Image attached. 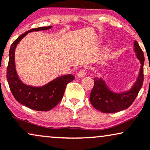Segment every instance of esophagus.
Masks as SVG:
<instances>
[{
	"label": "esophagus",
	"mask_w": 150,
	"mask_h": 150,
	"mask_svg": "<svg viewBox=\"0 0 150 150\" xmlns=\"http://www.w3.org/2000/svg\"><path fill=\"white\" fill-rule=\"evenodd\" d=\"M85 75H86V72H85L84 70H81L77 73V76L79 77H84Z\"/></svg>",
	"instance_id": "34e87169"
}]
</instances>
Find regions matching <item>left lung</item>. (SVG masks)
Returning a JSON list of instances; mask_svg holds the SVG:
<instances>
[{
    "label": "left lung",
    "mask_w": 150,
    "mask_h": 150,
    "mask_svg": "<svg viewBox=\"0 0 150 150\" xmlns=\"http://www.w3.org/2000/svg\"><path fill=\"white\" fill-rule=\"evenodd\" d=\"M134 51L140 63L139 73L132 86L125 91L115 92L107 86L102 77H95L94 86L90 94V102L95 109L102 113H115L129 107L137 97L143 83L145 57L138 42L134 41Z\"/></svg>",
    "instance_id": "left-lung-1"
}]
</instances>
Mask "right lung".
Here are the masks:
<instances>
[{"mask_svg":"<svg viewBox=\"0 0 150 150\" xmlns=\"http://www.w3.org/2000/svg\"><path fill=\"white\" fill-rule=\"evenodd\" d=\"M51 28L52 26L41 27L25 32L12 43L9 49L7 79L11 91L16 101L36 111H48L58 105L63 98L66 85L75 79L74 75L68 74L56 77L43 86H33L23 82L17 74L14 55L15 50L18 43L28 33L34 31L47 30Z\"/></svg>","mask_w":150,"mask_h":150,"instance_id":"right-lung-1","label":"right lung"}]
</instances>
